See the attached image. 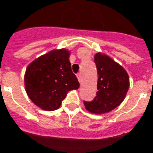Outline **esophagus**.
<instances>
[{
	"mask_svg": "<svg viewBox=\"0 0 153 153\" xmlns=\"http://www.w3.org/2000/svg\"><path fill=\"white\" fill-rule=\"evenodd\" d=\"M77 78H78V79H79V82H82V77L81 73H78V74H77Z\"/></svg>",
	"mask_w": 153,
	"mask_h": 153,
	"instance_id": "obj_1",
	"label": "esophagus"
}]
</instances>
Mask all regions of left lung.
<instances>
[{
	"mask_svg": "<svg viewBox=\"0 0 153 153\" xmlns=\"http://www.w3.org/2000/svg\"><path fill=\"white\" fill-rule=\"evenodd\" d=\"M94 62L98 71V91L93 101L83 103L91 113L106 114L123 102L129 87V78L126 70L106 55L97 53Z\"/></svg>",
	"mask_w": 153,
	"mask_h": 153,
	"instance_id": "8db88e82",
	"label": "left lung"
}]
</instances>
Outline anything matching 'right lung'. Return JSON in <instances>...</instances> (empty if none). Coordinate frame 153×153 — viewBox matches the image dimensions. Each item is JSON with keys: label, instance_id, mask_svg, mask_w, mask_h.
<instances>
[{"label": "right lung", "instance_id": "1", "mask_svg": "<svg viewBox=\"0 0 153 153\" xmlns=\"http://www.w3.org/2000/svg\"><path fill=\"white\" fill-rule=\"evenodd\" d=\"M69 56L67 49L53 50L27 66L25 90L30 99L39 108L48 111L59 109L67 92L79 87Z\"/></svg>", "mask_w": 153, "mask_h": 153}]
</instances>
